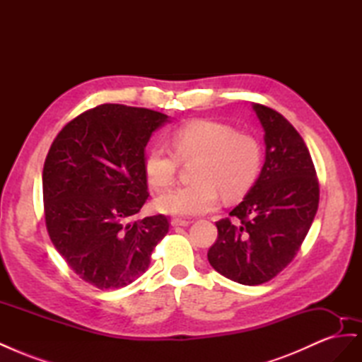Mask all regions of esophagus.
<instances>
[{
    "instance_id": "1",
    "label": "esophagus",
    "mask_w": 362,
    "mask_h": 362,
    "mask_svg": "<svg viewBox=\"0 0 362 362\" xmlns=\"http://www.w3.org/2000/svg\"><path fill=\"white\" fill-rule=\"evenodd\" d=\"M172 223V226H175V228H178V226H189L190 225V221H185V218H173V221L170 222Z\"/></svg>"
}]
</instances>
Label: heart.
Masks as SVG:
<instances>
[{"instance_id":"obj_1","label":"heart","mask_w":362,"mask_h":362,"mask_svg":"<svg viewBox=\"0 0 362 362\" xmlns=\"http://www.w3.org/2000/svg\"><path fill=\"white\" fill-rule=\"evenodd\" d=\"M175 152L163 144L151 146L145 158V172L157 189L172 184L180 160L199 157L194 178L161 193L157 210L177 217L210 213L218 206L221 192L229 199L245 194L259 172L261 148L246 133H234L228 125L211 120H194L172 133Z\"/></svg>"}]
</instances>
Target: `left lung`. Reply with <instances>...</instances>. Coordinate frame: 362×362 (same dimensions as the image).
Listing matches in <instances>:
<instances>
[{
  "mask_svg": "<svg viewBox=\"0 0 362 362\" xmlns=\"http://www.w3.org/2000/svg\"><path fill=\"white\" fill-rule=\"evenodd\" d=\"M264 131L266 156L257 181L216 222L211 267L243 286L270 281L298 254L319 208V181L303 139L281 113L252 104Z\"/></svg>",
  "mask_w": 362,
  "mask_h": 362,
  "instance_id": "1",
  "label": "left lung"
}]
</instances>
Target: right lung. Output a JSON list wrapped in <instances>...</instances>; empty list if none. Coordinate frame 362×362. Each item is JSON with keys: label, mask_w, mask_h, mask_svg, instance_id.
Wrapping results in <instances>:
<instances>
[{"label": "right lung", "mask_w": 362, "mask_h": 362, "mask_svg": "<svg viewBox=\"0 0 362 362\" xmlns=\"http://www.w3.org/2000/svg\"><path fill=\"white\" fill-rule=\"evenodd\" d=\"M168 115L103 104L54 139L43 164L45 221L52 245L86 282L120 288L148 270L168 218L131 222L148 199L145 148Z\"/></svg>", "instance_id": "1"}]
</instances>
